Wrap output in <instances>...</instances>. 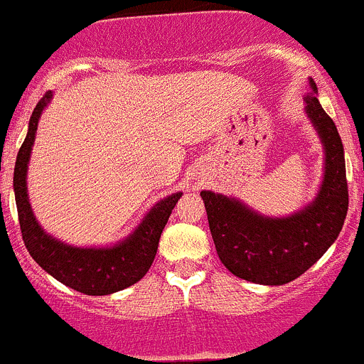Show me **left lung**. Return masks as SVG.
<instances>
[{
	"label": "left lung",
	"mask_w": 364,
	"mask_h": 364,
	"mask_svg": "<svg viewBox=\"0 0 364 364\" xmlns=\"http://www.w3.org/2000/svg\"><path fill=\"white\" fill-rule=\"evenodd\" d=\"M304 96V114L323 145V181L316 198L290 215L272 218L234 196L203 190L210 234L219 259L234 276L279 287L297 279L325 254L343 228L348 210L345 149L336 123L317 100V87Z\"/></svg>",
	"instance_id": "obj_1"
}]
</instances>
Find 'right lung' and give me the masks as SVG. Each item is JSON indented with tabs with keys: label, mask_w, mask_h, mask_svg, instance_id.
Here are the masks:
<instances>
[{
	"label": "right lung",
	"mask_w": 364,
	"mask_h": 364,
	"mask_svg": "<svg viewBox=\"0 0 364 364\" xmlns=\"http://www.w3.org/2000/svg\"><path fill=\"white\" fill-rule=\"evenodd\" d=\"M52 101L47 92L36 105L28 121V132L18 152L14 166V194L23 241L32 259L65 287L87 296H109L132 287L145 276L158 252L159 237L183 192L159 199L141 223L116 245L76 247L48 234L36 219L27 188V170L36 141L38 121Z\"/></svg>",
	"instance_id": "obj_1"
}]
</instances>
